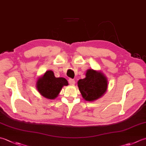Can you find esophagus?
Returning a JSON list of instances; mask_svg holds the SVG:
<instances>
[{
    "label": "esophagus",
    "instance_id": "esophagus-1",
    "mask_svg": "<svg viewBox=\"0 0 146 146\" xmlns=\"http://www.w3.org/2000/svg\"><path fill=\"white\" fill-rule=\"evenodd\" d=\"M68 82H69V84L71 85H75V81L73 79H69V80H68Z\"/></svg>",
    "mask_w": 146,
    "mask_h": 146
}]
</instances>
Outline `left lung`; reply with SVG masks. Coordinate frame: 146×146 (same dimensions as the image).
Here are the masks:
<instances>
[{"label":"left lung","mask_w":146,"mask_h":146,"mask_svg":"<svg viewBox=\"0 0 146 146\" xmlns=\"http://www.w3.org/2000/svg\"><path fill=\"white\" fill-rule=\"evenodd\" d=\"M108 81L101 71L88 69L85 78L78 81V87L82 98L87 101H94L101 98L106 92Z\"/></svg>","instance_id":"left-lung-1"}]
</instances>
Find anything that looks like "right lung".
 Wrapping results in <instances>:
<instances>
[{
    "instance_id": "right-lung-1",
    "label": "right lung",
    "mask_w": 146,
    "mask_h": 146,
    "mask_svg": "<svg viewBox=\"0 0 146 146\" xmlns=\"http://www.w3.org/2000/svg\"><path fill=\"white\" fill-rule=\"evenodd\" d=\"M68 85L66 79L62 77L56 78L52 71H47L39 77L36 83V87L41 95L48 99H54L58 96L63 86Z\"/></svg>"
}]
</instances>
